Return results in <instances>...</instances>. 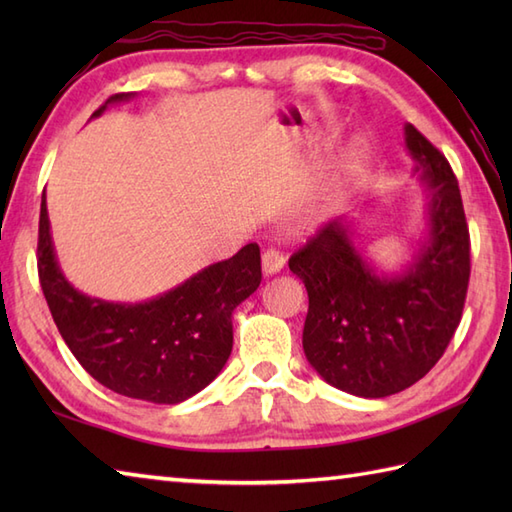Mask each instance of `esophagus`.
Listing matches in <instances>:
<instances>
[{
	"label": "esophagus",
	"mask_w": 512,
	"mask_h": 512,
	"mask_svg": "<svg viewBox=\"0 0 512 512\" xmlns=\"http://www.w3.org/2000/svg\"><path fill=\"white\" fill-rule=\"evenodd\" d=\"M284 264H286V259H284V255L279 253L277 248H266L264 250L262 270H264L266 277H273V275L281 273V268H284Z\"/></svg>",
	"instance_id": "1"
}]
</instances>
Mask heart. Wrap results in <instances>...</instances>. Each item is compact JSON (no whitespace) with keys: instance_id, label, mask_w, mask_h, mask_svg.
Returning a JSON list of instances; mask_svg holds the SVG:
<instances>
[{"instance_id":"b5f03b06","label":"heart","mask_w":512,"mask_h":512,"mask_svg":"<svg viewBox=\"0 0 512 512\" xmlns=\"http://www.w3.org/2000/svg\"><path fill=\"white\" fill-rule=\"evenodd\" d=\"M367 158V154H365V147L361 145V143H356L352 149H350V156H347V167L350 169H356L358 165H363V160ZM312 215H317V209H310V211H306V217H312Z\"/></svg>"}]
</instances>
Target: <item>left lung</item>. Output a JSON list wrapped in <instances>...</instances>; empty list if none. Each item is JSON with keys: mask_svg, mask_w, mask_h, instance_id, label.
<instances>
[{"mask_svg": "<svg viewBox=\"0 0 512 512\" xmlns=\"http://www.w3.org/2000/svg\"><path fill=\"white\" fill-rule=\"evenodd\" d=\"M427 228L400 270H380L343 215L290 257L308 290L303 352L325 383L358 398L411 387L440 361L462 319L471 242L458 180L440 151L405 125Z\"/></svg>", "mask_w": 512, "mask_h": 512, "instance_id": "left-lung-1", "label": "left lung"}]
</instances>
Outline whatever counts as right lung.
I'll use <instances>...</instances> for the list:
<instances>
[{
	"label": "right lung",
	"instance_id": "1",
	"mask_svg": "<svg viewBox=\"0 0 512 512\" xmlns=\"http://www.w3.org/2000/svg\"><path fill=\"white\" fill-rule=\"evenodd\" d=\"M134 96L114 94L92 118ZM37 266L52 319L85 372L116 394L154 405H178L213 383L233 350V312L262 284L259 246L246 244L154 299L121 303L85 295L61 270L46 191Z\"/></svg>",
	"mask_w": 512,
	"mask_h": 512
}]
</instances>
